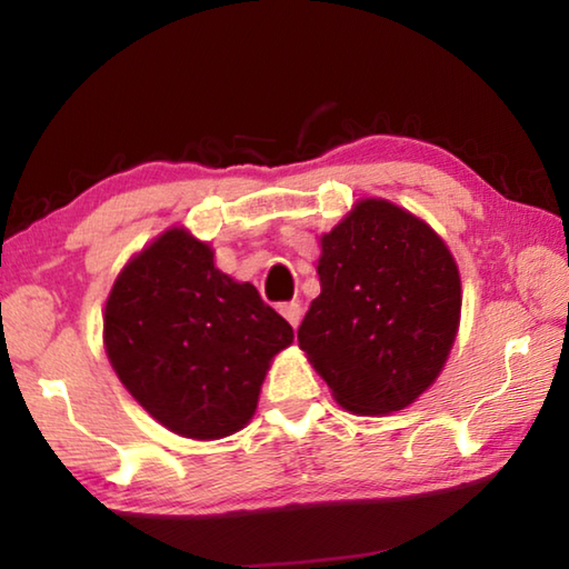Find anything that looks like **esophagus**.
Returning a JSON list of instances; mask_svg holds the SVG:
<instances>
[{
    "label": "esophagus",
    "mask_w": 569,
    "mask_h": 569,
    "mask_svg": "<svg viewBox=\"0 0 569 569\" xmlns=\"http://www.w3.org/2000/svg\"><path fill=\"white\" fill-rule=\"evenodd\" d=\"M281 313L286 316V321H288V323H291V326H293V329H296V326H298V323H301V303H298V301H291V303H283V306H281Z\"/></svg>",
    "instance_id": "esophagus-1"
}]
</instances>
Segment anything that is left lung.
<instances>
[{
	"label": "left lung",
	"instance_id": "1",
	"mask_svg": "<svg viewBox=\"0 0 569 569\" xmlns=\"http://www.w3.org/2000/svg\"><path fill=\"white\" fill-rule=\"evenodd\" d=\"M319 281L298 346L336 401L377 417L419 399L459 329L461 281L445 240L389 200L366 198L321 236Z\"/></svg>",
	"mask_w": 569,
	"mask_h": 569
}]
</instances>
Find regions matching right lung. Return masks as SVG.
<instances>
[{"label":"right lung","instance_id":"add662e5","mask_svg":"<svg viewBox=\"0 0 569 569\" xmlns=\"http://www.w3.org/2000/svg\"><path fill=\"white\" fill-rule=\"evenodd\" d=\"M293 341L256 286L218 271L213 250L170 228L122 268L104 303L114 373L162 427L236 435L253 417L271 359Z\"/></svg>","mask_w":569,"mask_h":569}]
</instances>
